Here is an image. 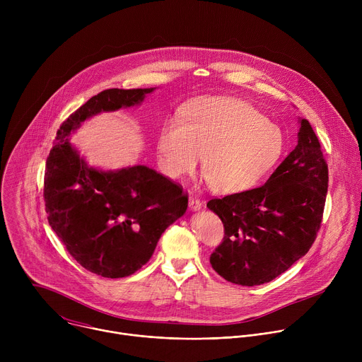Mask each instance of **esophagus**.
Returning <instances> with one entry per match:
<instances>
[{
    "instance_id": "esophagus-1",
    "label": "esophagus",
    "mask_w": 362,
    "mask_h": 362,
    "mask_svg": "<svg viewBox=\"0 0 362 362\" xmlns=\"http://www.w3.org/2000/svg\"><path fill=\"white\" fill-rule=\"evenodd\" d=\"M189 208H190V211H199L200 208H202V202H200V199H197L196 196H190L189 197Z\"/></svg>"
}]
</instances>
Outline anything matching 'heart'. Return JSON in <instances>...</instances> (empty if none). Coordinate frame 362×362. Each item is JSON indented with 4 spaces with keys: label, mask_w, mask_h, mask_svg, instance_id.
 Listing matches in <instances>:
<instances>
[{
    "label": "heart",
    "mask_w": 362,
    "mask_h": 362,
    "mask_svg": "<svg viewBox=\"0 0 362 362\" xmlns=\"http://www.w3.org/2000/svg\"><path fill=\"white\" fill-rule=\"evenodd\" d=\"M284 148L281 127L235 97L190 103L182 119L163 122L158 136L159 166L168 177L193 173L203 158L206 179L212 190L223 194L256 186L278 163Z\"/></svg>",
    "instance_id": "b5f03b06"
}]
</instances>
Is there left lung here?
<instances>
[{
	"instance_id": "1",
	"label": "left lung",
	"mask_w": 362,
	"mask_h": 362,
	"mask_svg": "<svg viewBox=\"0 0 362 362\" xmlns=\"http://www.w3.org/2000/svg\"><path fill=\"white\" fill-rule=\"evenodd\" d=\"M299 123L296 147L264 186L208 202L225 228L211 265L228 282H271L300 259L317 238L328 165L311 124L306 119Z\"/></svg>"
}]
</instances>
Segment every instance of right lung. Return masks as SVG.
Returning a JSON list of instances; mask_svg holds the SVG:
<instances>
[{"mask_svg":"<svg viewBox=\"0 0 362 362\" xmlns=\"http://www.w3.org/2000/svg\"><path fill=\"white\" fill-rule=\"evenodd\" d=\"M154 88H109L60 126L44 176L48 223L69 253L103 278H124L148 262L162 233L187 209L182 186L147 166H87L69 136L101 113L140 105Z\"/></svg>","mask_w":362,"mask_h":362,"instance_id":"add662e5","label":"right lung"}]
</instances>
